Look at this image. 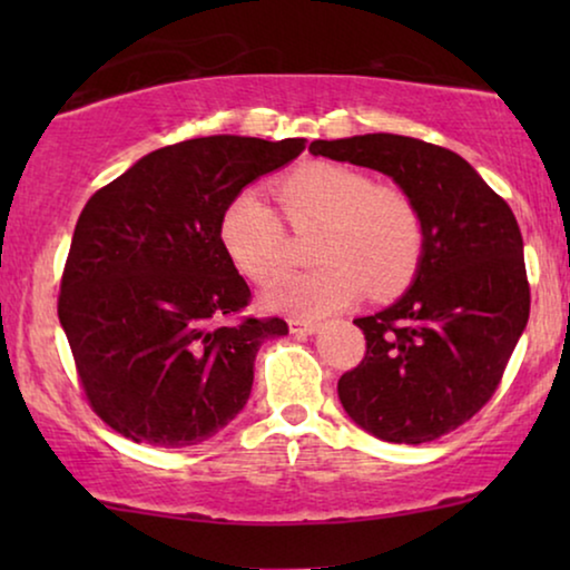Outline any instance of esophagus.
Wrapping results in <instances>:
<instances>
[{"label": "esophagus", "mask_w": 570, "mask_h": 570, "mask_svg": "<svg viewBox=\"0 0 570 570\" xmlns=\"http://www.w3.org/2000/svg\"><path fill=\"white\" fill-rule=\"evenodd\" d=\"M287 326H291V332L298 334V337L318 332V322H314V318H303V316H291L287 318Z\"/></svg>", "instance_id": "34e87169"}]
</instances>
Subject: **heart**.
<instances>
[{"mask_svg":"<svg viewBox=\"0 0 570 570\" xmlns=\"http://www.w3.org/2000/svg\"><path fill=\"white\" fill-rule=\"evenodd\" d=\"M293 230H318L314 259L322 267L272 285L264 303L285 314L322 316L345 308L363 291L373 301L400 295L423 259V220L400 186L373 184L340 163H306L277 184ZM225 254L256 285L275 283L293 262L285 223L259 194L246 189L220 215Z\"/></svg>","mask_w":570,"mask_h":570,"instance_id":"obj_1","label":"heart"}]
</instances>
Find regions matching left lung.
Here are the masks:
<instances>
[{
	"mask_svg": "<svg viewBox=\"0 0 570 570\" xmlns=\"http://www.w3.org/2000/svg\"><path fill=\"white\" fill-rule=\"evenodd\" d=\"M308 150L394 178L423 220L410 291L355 318L365 357L342 373V407L381 441L441 439L485 407L527 326L517 217L462 155L423 139L361 135L316 139Z\"/></svg>",
	"mask_w": 570,
	"mask_h": 570,
	"instance_id": "1",
	"label": "left lung"
}]
</instances>
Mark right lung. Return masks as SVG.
<instances>
[{"label":"right lung","instance_id":"add662e5","mask_svg":"<svg viewBox=\"0 0 570 570\" xmlns=\"http://www.w3.org/2000/svg\"><path fill=\"white\" fill-rule=\"evenodd\" d=\"M303 139L215 135L160 147L88 199L61 275L59 322L96 415L153 446H194L244 410L262 342L283 318L244 316L246 279L220 215Z\"/></svg>","mask_w":570,"mask_h":570}]
</instances>
